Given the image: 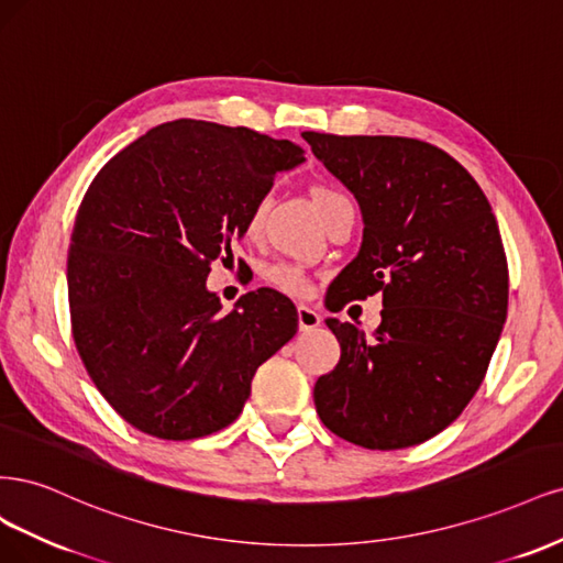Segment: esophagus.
<instances>
[{
  "instance_id": "34e87169",
  "label": "esophagus",
  "mask_w": 563,
  "mask_h": 563,
  "mask_svg": "<svg viewBox=\"0 0 563 563\" xmlns=\"http://www.w3.org/2000/svg\"><path fill=\"white\" fill-rule=\"evenodd\" d=\"M297 318H299V330L301 332H311L316 328H320V316L313 311L311 306H299L297 308Z\"/></svg>"
}]
</instances>
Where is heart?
<instances>
[{"instance_id":"obj_1","label":"heart","mask_w":563,"mask_h":563,"mask_svg":"<svg viewBox=\"0 0 563 563\" xmlns=\"http://www.w3.org/2000/svg\"><path fill=\"white\" fill-rule=\"evenodd\" d=\"M341 198H346V196H343L336 189H332V187H324V185L313 187V203H316L320 214L328 210L330 206H334L336 201H341ZM266 206H268V201H266V198H262V201H257V206L252 208L250 220H247V229L252 233H255L262 227ZM268 280L274 283L278 289H283V292H289V295H306L308 292V280H306V276L301 274L297 266L278 264L274 268H268Z\"/></svg>"}]
</instances>
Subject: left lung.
<instances>
[{
    "mask_svg": "<svg viewBox=\"0 0 563 563\" xmlns=\"http://www.w3.org/2000/svg\"><path fill=\"white\" fill-rule=\"evenodd\" d=\"M316 158L362 212L357 257L328 289L330 311L384 297L365 336L328 318L339 365L316 380L320 421L365 449L421 444L459 419L498 346L507 262L484 191L428 142L306 131Z\"/></svg>",
    "mask_w": 563,
    "mask_h": 563,
    "instance_id": "8db88e82",
    "label": "left lung"
}]
</instances>
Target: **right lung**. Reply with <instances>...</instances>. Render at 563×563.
<instances>
[{"label": "right lung", "instance_id": "right-lung-1", "mask_svg": "<svg viewBox=\"0 0 563 563\" xmlns=\"http://www.w3.org/2000/svg\"><path fill=\"white\" fill-rule=\"evenodd\" d=\"M303 150L239 125L177 119L119 152L71 229L67 289L84 365L125 421L196 440L239 419L257 367L297 334V308L262 287L222 313L210 264Z\"/></svg>", "mask_w": 563, "mask_h": 563}]
</instances>
